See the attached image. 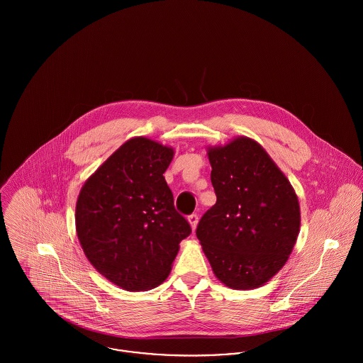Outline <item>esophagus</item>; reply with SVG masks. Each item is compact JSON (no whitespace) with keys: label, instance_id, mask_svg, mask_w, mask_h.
Instances as JSON below:
<instances>
[{"label":"esophagus","instance_id":"1","mask_svg":"<svg viewBox=\"0 0 363 363\" xmlns=\"http://www.w3.org/2000/svg\"><path fill=\"white\" fill-rule=\"evenodd\" d=\"M187 219H189V222L191 225V229L194 230L197 228V223H199V215L197 213H191V215H189Z\"/></svg>","mask_w":363,"mask_h":363}]
</instances>
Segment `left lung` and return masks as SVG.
Wrapping results in <instances>:
<instances>
[{
    "mask_svg": "<svg viewBox=\"0 0 363 363\" xmlns=\"http://www.w3.org/2000/svg\"><path fill=\"white\" fill-rule=\"evenodd\" d=\"M215 206L196 235L216 278L233 289L259 288L286 262L301 226L298 197L256 141L240 137L208 150Z\"/></svg>",
    "mask_w": 363,
    "mask_h": 363,
    "instance_id": "obj_1",
    "label": "left lung"
}]
</instances>
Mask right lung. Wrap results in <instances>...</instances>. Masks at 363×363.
<instances>
[{
    "label": "right lung",
    "mask_w": 363,
    "mask_h": 363,
    "mask_svg": "<svg viewBox=\"0 0 363 363\" xmlns=\"http://www.w3.org/2000/svg\"><path fill=\"white\" fill-rule=\"evenodd\" d=\"M173 150L148 138L123 144L81 189L75 225L91 264L117 286L138 292L169 275L191 233L163 173Z\"/></svg>",
    "instance_id": "right-lung-1"
}]
</instances>
